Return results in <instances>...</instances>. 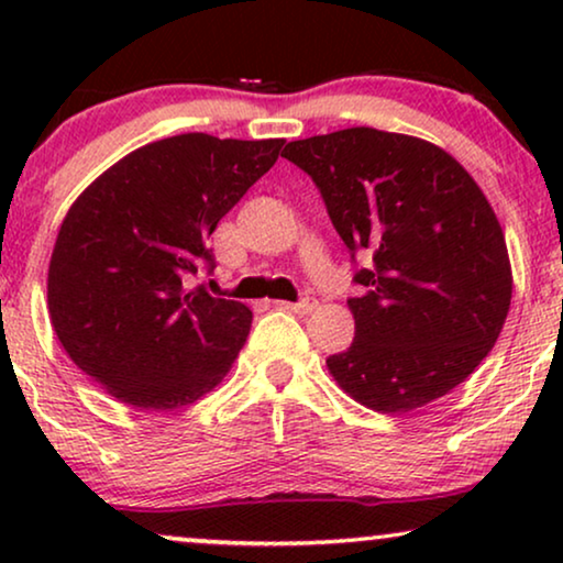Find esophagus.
I'll use <instances>...</instances> for the list:
<instances>
[{
  "mask_svg": "<svg viewBox=\"0 0 563 563\" xmlns=\"http://www.w3.org/2000/svg\"><path fill=\"white\" fill-rule=\"evenodd\" d=\"M276 307H279V310L297 312V314H310L314 307H318V302H314L312 297H305V299H299V302H276Z\"/></svg>",
  "mask_w": 563,
  "mask_h": 563,
  "instance_id": "1",
  "label": "esophagus"
}]
</instances>
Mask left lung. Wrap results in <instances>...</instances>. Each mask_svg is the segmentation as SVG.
I'll list each match as a JSON object with an SVG mask.
<instances>
[{
  "instance_id": "8db88e82",
  "label": "left lung",
  "mask_w": 563,
  "mask_h": 563,
  "mask_svg": "<svg viewBox=\"0 0 563 563\" xmlns=\"http://www.w3.org/2000/svg\"><path fill=\"white\" fill-rule=\"evenodd\" d=\"M318 184L351 256V349L328 358L345 395L384 415L449 395L487 358L512 299L505 233L451 153L376 128L291 141L282 153Z\"/></svg>"
}]
</instances>
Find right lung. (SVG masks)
Returning <instances> with one entry per match:
<instances>
[{
    "label": "right lung",
    "instance_id": "right-lung-1",
    "mask_svg": "<svg viewBox=\"0 0 563 563\" xmlns=\"http://www.w3.org/2000/svg\"><path fill=\"white\" fill-rule=\"evenodd\" d=\"M284 137L184 133L128 153L60 222L48 312L68 358L135 410H176L225 379L253 312L187 287L207 238L276 164Z\"/></svg>",
    "mask_w": 563,
    "mask_h": 563
}]
</instances>
